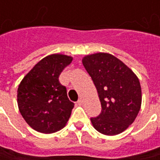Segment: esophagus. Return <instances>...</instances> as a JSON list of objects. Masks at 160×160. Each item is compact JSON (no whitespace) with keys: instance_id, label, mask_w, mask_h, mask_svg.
Instances as JSON below:
<instances>
[{"instance_id":"1","label":"esophagus","mask_w":160,"mask_h":160,"mask_svg":"<svg viewBox=\"0 0 160 160\" xmlns=\"http://www.w3.org/2000/svg\"><path fill=\"white\" fill-rule=\"evenodd\" d=\"M82 102H83V101H82V99H81V98H80V99L78 100V102H77V103H78L79 105H82Z\"/></svg>"}]
</instances>
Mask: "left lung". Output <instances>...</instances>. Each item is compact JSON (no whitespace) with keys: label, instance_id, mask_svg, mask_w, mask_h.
Returning <instances> with one entry per match:
<instances>
[{"label":"left lung","instance_id":"8db88e82","mask_svg":"<svg viewBox=\"0 0 160 160\" xmlns=\"http://www.w3.org/2000/svg\"><path fill=\"white\" fill-rule=\"evenodd\" d=\"M82 63L97 88L102 112L91 118L102 135L122 133L135 121L142 103L140 81L122 61L108 53L86 56Z\"/></svg>","mask_w":160,"mask_h":160}]
</instances>
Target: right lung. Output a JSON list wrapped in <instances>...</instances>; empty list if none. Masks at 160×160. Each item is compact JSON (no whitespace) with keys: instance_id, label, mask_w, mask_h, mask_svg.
Returning a JSON list of instances; mask_svg holds the SVG:
<instances>
[{"instance_id":"obj_1","label":"right lung","mask_w":160,"mask_h":160,"mask_svg":"<svg viewBox=\"0 0 160 160\" xmlns=\"http://www.w3.org/2000/svg\"><path fill=\"white\" fill-rule=\"evenodd\" d=\"M72 58L53 54L42 59L25 75L18 88V105L26 123L43 134L63 128L74 103L67 97L59 75Z\"/></svg>"}]
</instances>
